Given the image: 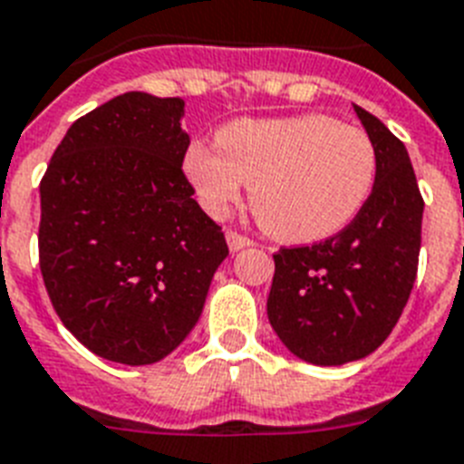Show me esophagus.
I'll return each mask as SVG.
<instances>
[{"instance_id": "34e87169", "label": "esophagus", "mask_w": 464, "mask_h": 464, "mask_svg": "<svg viewBox=\"0 0 464 464\" xmlns=\"http://www.w3.org/2000/svg\"><path fill=\"white\" fill-rule=\"evenodd\" d=\"M226 240H228V247H231L233 252H238V250H243V247H250L252 245V240L238 231L226 233Z\"/></svg>"}]
</instances>
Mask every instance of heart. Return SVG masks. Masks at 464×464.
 Wrapping results in <instances>:
<instances>
[{
    "label": "heart",
    "instance_id": "obj_1",
    "mask_svg": "<svg viewBox=\"0 0 464 464\" xmlns=\"http://www.w3.org/2000/svg\"><path fill=\"white\" fill-rule=\"evenodd\" d=\"M195 142L186 173L199 202L224 214L250 186L257 224L284 243H317L343 231L372 195L374 142L362 128L326 114L240 119Z\"/></svg>",
    "mask_w": 464,
    "mask_h": 464
}]
</instances>
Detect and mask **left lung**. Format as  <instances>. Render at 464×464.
Instances as JSON below:
<instances>
[{
  "label": "left lung",
  "mask_w": 464,
  "mask_h": 464,
  "mask_svg": "<svg viewBox=\"0 0 464 464\" xmlns=\"http://www.w3.org/2000/svg\"><path fill=\"white\" fill-rule=\"evenodd\" d=\"M376 150V180L355 219L314 245L274 255L266 314L304 362L345 364L382 345L417 278L421 199L408 150L374 114L355 107Z\"/></svg>",
  "instance_id": "8db88e82"
}]
</instances>
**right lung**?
Masks as SVG:
<instances>
[{
    "label": "right lung",
    "instance_id": "right-lung-1",
    "mask_svg": "<svg viewBox=\"0 0 464 464\" xmlns=\"http://www.w3.org/2000/svg\"><path fill=\"white\" fill-rule=\"evenodd\" d=\"M180 97L126 92L66 130L40 180V271L63 326L111 362L152 364L198 324L224 231L183 173Z\"/></svg>",
    "mask_w": 464,
    "mask_h": 464
}]
</instances>
